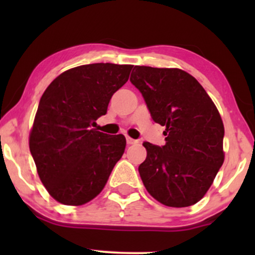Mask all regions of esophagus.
Listing matches in <instances>:
<instances>
[{"instance_id":"34e87169","label":"esophagus","mask_w":255,"mask_h":255,"mask_svg":"<svg viewBox=\"0 0 255 255\" xmlns=\"http://www.w3.org/2000/svg\"><path fill=\"white\" fill-rule=\"evenodd\" d=\"M126 140H127V144L128 145H133V144H136V142H137V140L131 139V137H129V136L126 137Z\"/></svg>"}]
</instances>
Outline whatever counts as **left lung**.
I'll use <instances>...</instances> for the list:
<instances>
[{
  "label": "left lung",
  "instance_id": "1",
  "mask_svg": "<svg viewBox=\"0 0 255 255\" xmlns=\"http://www.w3.org/2000/svg\"><path fill=\"white\" fill-rule=\"evenodd\" d=\"M130 83L151 118L165 126V145L145 141L139 174L147 192L170 207L197 204L224 162V126L217 108L191 74L177 68L135 66Z\"/></svg>",
  "mask_w": 255,
  "mask_h": 255
}]
</instances>
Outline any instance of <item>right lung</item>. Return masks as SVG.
<instances>
[{"label": "right lung", "instance_id": "obj_1", "mask_svg": "<svg viewBox=\"0 0 255 255\" xmlns=\"http://www.w3.org/2000/svg\"><path fill=\"white\" fill-rule=\"evenodd\" d=\"M130 64L92 63L62 73L43 93L30 134V151L49 194L79 206L104 188L122 157L126 137L98 131L114 93L127 83Z\"/></svg>", "mask_w": 255, "mask_h": 255}]
</instances>
